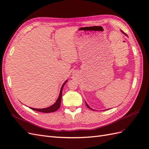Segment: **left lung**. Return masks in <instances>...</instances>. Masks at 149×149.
I'll return each instance as SVG.
<instances>
[{"instance_id":"obj_1","label":"left lung","mask_w":149,"mask_h":149,"mask_svg":"<svg viewBox=\"0 0 149 149\" xmlns=\"http://www.w3.org/2000/svg\"><path fill=\"white\" fill-rule=\"evenodd\" d=\"M122 31V32H123V33H124V34L125 35V33L124 32H123V31ZM86 106H87V107H88L89 108V109H91V107H89V106L88 105V104H87L86 102ZM92 110H93V109H92Z\"/></svg>"}]
</instances>
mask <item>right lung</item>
Listing matches in <instances>:
<instances>
[{"mask_svg":"<svg viewBox=\"0 0 149 149\" xmlns=\"http://www.w3.org/2000/svg\"><path fill=\"white\" fill-rule=\"evenodd\" d=\"M66 82H67V80L63 83V84L62 85L61 90H60V94H59V96H58V98L57 99L56 101L55 102V104H53L52 106H49L48 107L43 108V109H36V108H32V107H30V109L33 110V111L43 112V113H49V112H55V111H57L58 109H59L60 107L61 101V97H62L63 88V86H64L65 83Z\"/></svg>","mask_w":149,"mask_h":149,"instance_id":"obj_1","label":"right lung"}]
</instances>
